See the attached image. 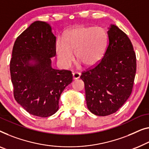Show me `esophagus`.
Listing matches in <instances>:
<instances>
[{"mask_svg":"<svg viewBox=\"0 0 149 149\" xmlns=\"http://www.w3.org/2000/svg\"><path fill=\"white\" fill-rule=\"evenodd\" d=\"M72 77H73V79H78L80 78L81 77V73L78 72H75L72 73Z\"/></svg>","mask_w":149,"mask_h":149,"instance_id":"obj_1","label":"esophagus"}]
</instances>
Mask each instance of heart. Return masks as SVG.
<instances>
[{
    "label": "heart",
    "mask_w": 149,
    "mask_h": 149,
    "mask_svg": "<svg viewBox=\"0 0 149 149\" xmlns=\"http://www.w3.org/2000/svg\"><path fill=\"white\" fill-rule=\"evenodd\" d=\"M107 46V35L103 27L79 26L68 31L65 39L58 38L56 49L64 68H69L74 61L73 52L84 66H91L101 60Z\"/></svg>",
    "instance_id": "1"
}]
</instances>
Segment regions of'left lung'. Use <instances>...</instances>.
<instances>
[{"mask_svg":"<svg viewBox=\"0 0 149 149\" xmlns=\"http://www.w3.org/2000/svg\"><path fill=\"white\" fill-rule=\"evenodd\" d=\"M107 31V46L101 60L82 72L88 109L106 116L117 111L131 95L136 70L130 39L115 25Z\"/></svg>","mask_w":149,"mask_h":149,"instance_id":"1","label":"left lung"}]
</instances>
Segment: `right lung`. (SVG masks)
Listing matches in <instances>:
<instances>
[{
    "mask_svg": "<svg viewBox=\"0 0 149 149\" xmlns=\"http://www.w3.org/2000/svg\"><path fill=\"white\" fill-rule=\"evenodd\" d=\"M56 36L48 23H31L15 42L10 72L17 102L30 114L46 118L58 110L60 95L72 83L67 70L52 68Z\"/></svg>",
    "mask_w": 149,
    "mask_h": 149,
    "instance_id": "right-lung-1",
    "label": "right lung"
}]
</instances>
